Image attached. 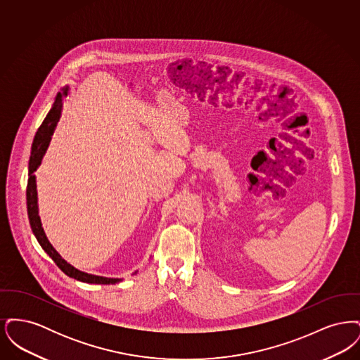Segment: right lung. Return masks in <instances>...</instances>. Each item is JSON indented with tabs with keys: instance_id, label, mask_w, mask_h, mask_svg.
<instances>
[{
	"instance_id": "add662e5",
	"label": "right lung",
	"mask_w": 360,
	"mask_h": 360,
	"mask_svg": "<svg viewBox=\"0 0 360 360\" xmlns=\"http://www.w3.org/2000/svg\"><path fill=\"white\" fill-rule=\"evenodd\" d=\"M69 86H65L55 97V101L52 103V108L46 116V119L41 122L40 128L37 129L36 135L34 137L32 143V150H31V156H30V163H28V184H27V212H28V219L32 228L34 238L41 245V248L46 251V254L51 257L55 262V264L65 273L69 275L70 278H74L77 281L85 282V283H96V285H116L121 282V278H108V276H101V275L87 274L85 271H81L75 269L68 263L63 257L59 255V252L52 247L50 240L47 239L46 232L41 226V220L39 216V205H37V190H36V175L34 172L39 169L41 165L43 156L47 153L50 141H51L52 135L56 129L58 121L62 116V109H63V98L69 96ZM137 271H135L136 274Z\"/></svg>"
}]
</instances>
